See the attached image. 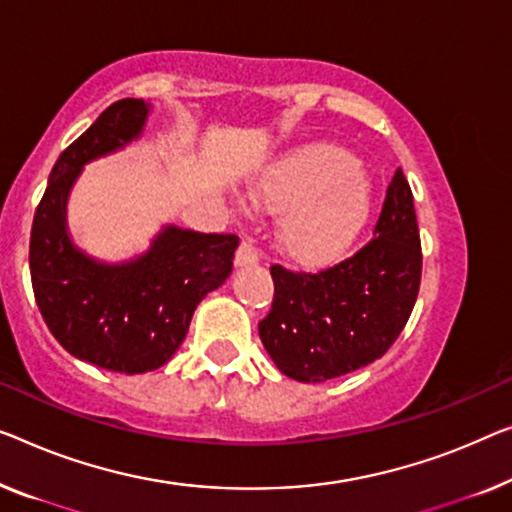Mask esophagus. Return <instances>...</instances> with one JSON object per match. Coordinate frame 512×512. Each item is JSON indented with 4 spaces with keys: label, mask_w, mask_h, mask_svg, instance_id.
<instances>
[{
    "label": "esophagus",
    "mask_w": 512,
    "mask_h": 512,
    "mask_svg": "<svg viewBox=\"0 0 512 512\" xmlns=\"http://www.w3.org/2000/svg\"><path fill=\"white\" fill-rule=\"evenodd\" d=\"M259 262V250L255 246V241L246 236V239L241 241L239 250H236V257H234V264L236 266H253Z\"/></svg>",
    "instance_id": "esophagus-1"
}]
</instances>
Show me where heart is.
Wrapping results in <instances>:
<instances>
[{
	"label": "heart",
	"instance_id": "obj_1",
	"mask_svg": "<svg viewBox=\"0 0 512 512\" xmlns=\"http://www.w3.org/2000/svg\"><path fill=\"white\" fill-rule=\"evenodd\" d=\"M264 209L285 213L282 246L305 264L340 257L361 232L370 209V179L356 158L333 147H305L257 188Z\"/></svg>",
	"mask_w": 512,
	"mask_h": 512
}]
</instances>
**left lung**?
Returning a JSON list of instances; mask_svg holds the SVG:
<instances>
[{
  "label": "left lung",
  "mask_w": 512,
  "mask_h": 512,
  "mask_svg": "<svg viewBox=\"0 0 512 512\" xmlns=\"http://www.w3.org/2000/svg\"><path fill=\"white\" fill-rule=\"evenodd\" d=\"M423 253L414 197L395 170L375 236L317 273L273 264L271 310L259 338L282 375L305 384L335 379L384 356L414 310Z\"/></svg>",
  "instance_id": "1"
}]
</instances>
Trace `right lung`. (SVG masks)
<instances>
[{
  "instance_id": "1",
  "label": "right lung",
  "mask_w": 512,
  "mask_h": 512,
  "mask_svg": "<svg viewBox=\"0 0 512 512\" xmlns=\"http://www.w3.org/2000/svg\"><path fill=\"white\" fill-rule=\"evenodd\" d=\"M149 108L121 98L61 151L38 202L29 239V271L38 310L57 342L80 361L140 375L170 361L204 296L232 273L236 234L165 227L149 253L101 264L66 234V197L82 165L140 135Z\"/></svg>"
}]
</instances>
